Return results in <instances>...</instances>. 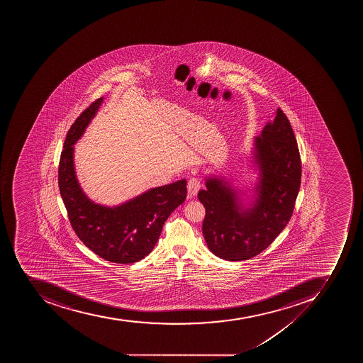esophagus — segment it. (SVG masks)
I'll list each match as a JSON object with an SVG mask.
<instances>
[{
    "mask_svg": "<svg viewBox=\"0 0 363 363\" xmlns=\"http://www.w3.org/2000/svg\"><path fill=\"white\" fill-rule=\"evenodd\" d=\"M200 180L197 179V178H191V179L189 180V184H187V191H189V196H196L197 193H199V191H200Z\"/></svg>",
    "mask_w": 363,
    "mask_h": 363,
    "instance_id": "esophagus-1",
    "label": "esophagus"
}]
</instances>
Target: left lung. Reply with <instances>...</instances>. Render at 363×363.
I'll return each mask as SVG.
<instances>
[{
    "label": "left lung",
    "instance_id": "obj_1",
    "mask_svg": "<svg viewBox=\"0 0 363 363\" xmlns=\"http://www.w3.org/2000/svg\"><path fill=\"white\" fill-rule=\"evenodd\" d=\"M259 183L253 201L240 200L223 178L210 176L199 200L206 208L202 231L210 251L227 261L260 255L283 231L300 191L301 157L291 123L280 108L255 140Z\"/></svg>",
    "mask_w": 363,
    "mask_h": 363
}]
</instances>
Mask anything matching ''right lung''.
<instances>
[{
  "label": "right lung",
  "instance_id": "obj_1",
  "mask_svg": "<svg viewBox=\"0 0 363 363\" xmlns=\"http://www.w3.org/2000/svg\"><path fill=\"white\" fill-rule=\"evenodd\" d=\"M103 97L82 112L67 134L59 163V189L72 229L91 251L114 263H134L151 253L163 223L187 194L186 179L155 187L116 206L89 200L74 172V145L94 118Z\"/></svg>",
  "mask_w": 363,
  "mask_h": 363
}]
</instances>
